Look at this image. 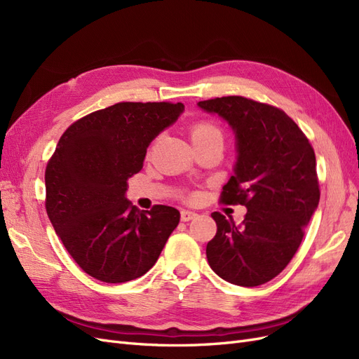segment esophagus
I'll use <instances>...</instances> for the list:
<instances>
[{
  "label": "esophagus",
  "mask_w": 359,
  "mask_h": 359,
  "mask_svg": "<svg viewBox=\"0 0 359 359\" xmlns=\"http://www.w3.org/2000/svg\"><path fill=\"white\" fill-rule=\"evenodd\" d=\"M196 212L194 211H190V210H182L181 211V220L182 222H189V220H193V219H196Z\"/></svg>",
  "instance_id": "34e87169"
}]
</instances>
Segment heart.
Instances as JSON below:
<instances>
[{
    "instance_id": "obj_1",
    "label": "heart",
    "mask_w": 359,
    "mask_h": 359,
    "mask_svg": "<svg viewBox=\"0 0 359 359\" xmlns=\"http://www.w3.org/2000/svg\"><path fill=\"white\" fill-rule=\"evenodd\" d=\"M212 136H222L220 128L214 123L206 121V119H201V121H196L190 127V137L194 145L201 144L203 140L210 139Z\"/></svg>"
}]
</instances>
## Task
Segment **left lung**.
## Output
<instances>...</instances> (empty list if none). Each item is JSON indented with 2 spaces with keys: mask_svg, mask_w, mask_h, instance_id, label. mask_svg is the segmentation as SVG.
Here are the masks:
<instances>
[{
  "mask_svg": "<svg viewBox=\"0 0 359 359\" xmlns=\"http://www.w3.org/2000/svg\"><path fill=\"white\" fill-rule=\"evenodd\" d=\"M198 104L219 114L235 132V173L220 201L247 208L241 224L211 214L217 233L206 244L208 264L232 285H264L287 266L319 205L314 149L297 123L276 106L241 95Z\"/></svg>",
  "mask_w": 359,
  "mask_h": 359,
  "instance_id": "8db88e82",
  "label": "left lung"
}]
</instances>
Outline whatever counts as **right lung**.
I'll list each match as a JSON object with an SVG mask.
<instances>
[{
    "label": "right lung",
    "instance_id": "add662e5",
    "mask_svg": "<svg viewBox=\"0 0 359 359\" xmlns=\"http://www.w3.org/2000/svg\"><path fill=\"white\" fill-rule=\"evenodd\" d=\"M182 111V103L121 102L78 119L60 137L45 172L46 212L88 276L104 283L144 276L178 226V210L139 211L126 190L148 145Z\"/></svg>",
    "mask_w": 359,
    "mask_h": 359
}]
</instances>
